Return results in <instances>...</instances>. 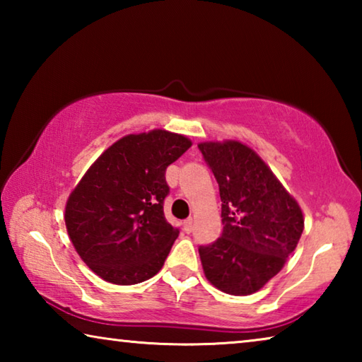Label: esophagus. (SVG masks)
<instances>
[{"instance_id":"esophagus-1","label":"esophagus","mask_w":362,"mask_h":362,"mask_svg":"<svg viewBox=\"0 0 362 362\" xmlns=\"http://www.w3.org/2000/svg\"><path fill=\"white\" fill-rule=\"evenodd\" d=\"M183 230H185L187 233H189L193 230V218L189 217V218H187L185 222H183Z\"/></svg>"}]
</instances>
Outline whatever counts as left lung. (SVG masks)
Segmentation results:
<instances>
[{
  "mask_svg": "<svg viewBox=\"0 0 362 362\" xmlns=\"http://www.w3.org/2000/svg\"><path fill=\"white\" fill-rule=\"evenodd\" d=\"M218 183L222 236L199 246L206 278L225 293L250 296L281 272L303 231V214L276 175L236 140L198 145Z\"/></svg>",
  "mask_w": 362,
  "mask_h": 362,
  "instance_id": "left-lung-1",
  "label": "left lung"
}]
</instances>
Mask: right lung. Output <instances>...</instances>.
I'll list each match as a JSON object with an SVG mask.
<instances>
[{
	"label": "right lung",
	"instance_id": "obj_1",
	"mask_svg": "<svg viewBox=\"0 0 362 362\" xmlns=\"http://www.w3.org/2000/svg\"><path fill=\"white\" fill-rule=\"evenodd\" d=\"M192 142L155 129L129 134L97 158L65 206L76 252L108 283L131 286L163 268L179 228L164 217L166 169Z\"/></svg>",
	"mask_w": 362,
	"mask_h": 362
}]
</instances>
